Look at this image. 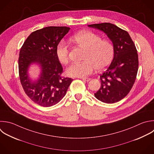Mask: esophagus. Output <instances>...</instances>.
Here are the masks:
<instances>
[{
    "label": "esophagus",
    "mask_w": 154,
    "mask_h": 154,
    "mask_svg": "<svg viewBox=\"0 0 154 154\" xmlns=\"http://www.w3.org/2000/svg\"><path fill=\"white\" fill-rule=\"evenodd\" d=\"M81 79H82L83 81H87V82H88V81H90V78H80Z\"/></svg>",
    "instance_id": "esophagus-1"
}]
</instances>
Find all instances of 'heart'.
I'll use <instances>...</instances> for the list:
<instances>
[{"label":"heart","mask_w":154,"mask_h":154,"mask_svg":"<svg viewBox=\"0 0 154 154\" xmlns=\"http://www.w3.org/2000/svg\"><path fill=\"white\" fill-rule=\"evenodd\" d=\"M72 40L79 46L85 49V61L73 63L67 69V74L70 76L86 77L97 68L102 70L111 63L114 55V46L109 40H102L101 37L93 32L84 31L72 37ZM69 46L61 41L56 48V55L61 64H67L69 61Z\"/></svg>","instance_id":"obj_1"}]
</instances>
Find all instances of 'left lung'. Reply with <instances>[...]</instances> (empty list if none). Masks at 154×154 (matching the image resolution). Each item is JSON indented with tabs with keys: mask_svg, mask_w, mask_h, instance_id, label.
Returning a JSON list of instances; mask_svg holds the SVG:
<instances>
[{
	"mask_svg": "<svg viewBox=\"0 0 154 154\" xmlns=\"http://www.w3.org/2000/svg\"><path fill=\"white\" fill-rule=\"evenodd\" d=\"M88 26L105 33L115 49L111 64L100 75L101 86L94 96L104 103L119 102L129 93L136 79L138 59L135 46L128 32L115 25L102 23Z\"/></svg>",
	"mask_w": 154,
	"mask_h": 154,
	"instance_id": "1",
	"label": "left lung"
}]
</instances>
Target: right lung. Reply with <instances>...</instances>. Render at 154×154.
Returning <instances> with one entry per match:
<instances>
[{
    "label": "right lung",
    "instance_id": "obj_1",
    "mask_svg": "<svg viewBox=\"0 0 154 154\" xmlns=\"http://www.w3.org/2000/svg\"><path fill=\"white\" fill-rule=\"evenodd\" d=\"M66 26H48L32 32L20 49L19 73L21 84L27 96L37 104L49 107L58 103L66 95L73 81L61 76L63 67L56 55V48L68 33ZM32 63L39 64L42 73L32 82L27 70Z\"/></svg>",
    "mask_w": 154,
    "mask_h": 154
}]
</instances>
